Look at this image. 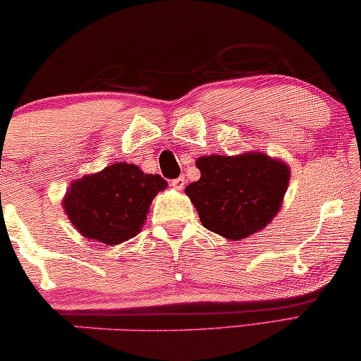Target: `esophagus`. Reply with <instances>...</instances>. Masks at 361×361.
Returning <instances> with one entry per match:
<instances>
[{
  "label": "esophagus",
  "instance_id": "34e87169",
  "mask_svg": "<svg viewBox=\"0 0 361 361\" xmlns=\"http://www.w3.org/2000/svg\"><path fill=\"white\" fill-rule=\"evenodd\" d=\"M185 185H186L185 176H178V178L171 180V186H173L175 190H183V188H185Z\"/></svg>",
  "mask_w": 361,
  "mask_h": 361
}]
</instances>
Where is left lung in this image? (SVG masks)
<instances>
[{"label":"left lung","mask_w":361,"mask_h":361,"mask_svg":"<svg viewBox=\"0 0 361 361\" xmlns=\"http://www.w3.org/2000/svg\"><path fill=\"white\" fill-rule=\"evenodd\" d=\"M201 178L186 186L201 224L224 238L238 241L259 232L281 211L290 169L262 152L202 155Z\"/></svg>","instance_id":"left-lung-1"}]
</instances>
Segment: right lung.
<instances>
[{"label": "right lung", "instance_id": "obj_1", "mask_svg": "<svg viewBox=\"0 0 361 361\" xmlns=\"http://www.w3.org/2000/svg\"><path fill=\"white\" fill-rule=\"evenodd\" d=\"M166 188L160 175H147L134 164L116 162L71 183L64 212L78 232L105 245H120L141 232L149 206Z\"/></svg>", "mask_w": 361, "mask_h": 361}]
</instances>
